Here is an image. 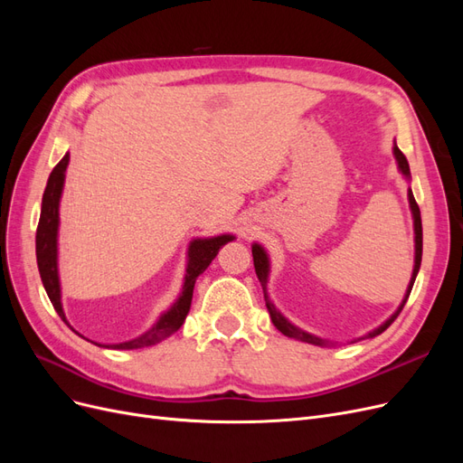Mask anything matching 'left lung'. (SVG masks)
<instances>
[{
  "label": "left lung",
  "mask_w": 463,
  "mask_h": 463,
  "mask_svg": "<svg viewBox=\"0 0 463 463\" xmlns=\"http://www.w3.org/2000/svg\"><path fill=\"white\" fill-rule=\"evenodd\" d=\"M394 154H396V160H398V165H400L402 174L410 177V164H408V158L403 156V152H402L398 146H394ZM410 204H411V210H413V220H415V269H413L411 282H410L408 293H405V299H403V301H402V305H400V309H398L394 315H392V317L384 322L383 326H378L376 330H373V332L369 334V338H373V335L383 334V332L392 325V322H394V320L398 318V315H400V313H402V309H403L405 301H408L410 293H411V288H413V282H415V276H417V272H419V266H421V257H423V226H421V213H419V204L415 203V197H413L411 189H410ZM253 262H255V272H257V278H259V282H260V286H262L264 299H266V307H269V313H270V318H272V322H274V326H276L279 332H282L284 335H288V338H298V340L307 342V344L325 345V342L318 340V338H315V335L307 334V332H303V330H299V328L293 326L291 322H288L282 315H279V313L276 311V307L269 301V298H266V278H269V259H266V253H264L260 245H253Z\"/></svg>",
  "instance_id": "8db88e82"
}]
</instances>
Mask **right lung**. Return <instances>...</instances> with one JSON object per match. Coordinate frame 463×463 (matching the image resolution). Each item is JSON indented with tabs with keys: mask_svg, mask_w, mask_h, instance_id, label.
<instances>
[{
	"mask_svg": "<svg viewBox=\"0 0 463 463\" xmlns=\"http://www.w3.org/2000/svg\"><path fill=\"white\" fill-rule=\"evenodd\" d=\"M67 164H69V154H65L48 177V185L44 191V197H42V210H40V220L36 228V262H38L40 278H42V284L46 288V293L53 305V309L58 311L61 320H65V315L61 309L60 278H58V223H60L58 208H60V197L63 189ZM232 240H233L232 235H218V237H213V240H194L189 247V262H187L184 291H181V296L174 303L172 309L164 313L156 325L143 335H138V338L131 342L106 345V347H111V349L148 347V345H156L158 342L167 338V335L177 332L181 325H184V320L191 309L193 288H194V282H197L199 274H203L206 270V266L214 260L222 245H226Z\"/></svg>",
	"mask_w": 463,
	"mask_h": 463,
	"instance_id": "add662e5",
	"label": "right lung"
}]
</instances>
